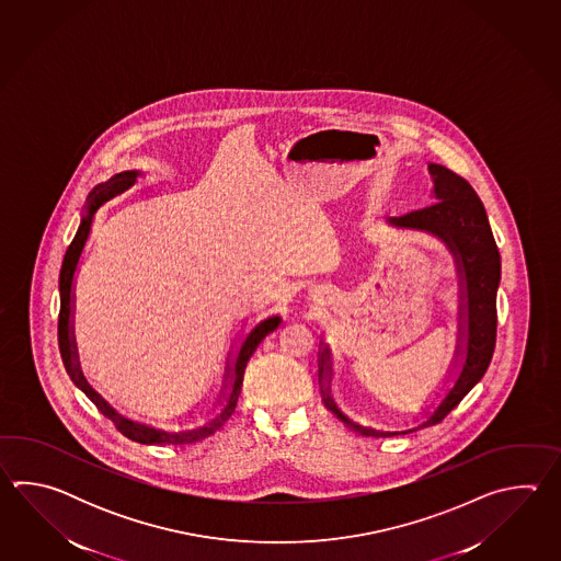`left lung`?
Returning <instances> with one entry per match:
<instances>
[{
	"mask_svg": "<svg viewBox=\"0 0 561 561\" xmlns=\"http://www.w3.org/2000/svg\"><path fill=\"white\" fill-rule=\"evenodd\" d=\"M427 168L433 179V198L437 203L427 204L403 216L387 218V222L391 227L425 230L443 240L445 247L454 254L457 275L461 278V312H459L461 327H459L457 341H466L455 348V363L459 353H463V363L454 387L447 391L442 403L431 413L427 421H423L413 430L377 431L360 427L336 409L329 393V385L322 387L327 409L333 411V415L341 419L346 427L358 431L360 435H367V437L369 435L370 437L407 435L423 427H431L435 423H442L477 382L481 381L495 348L501 259L493 232L489 227L485 208L466 179H461L459 174H455L442 164H430ZM319 377L321 381L324 379L331 381L329 346H324L321 353Z\"/></svg>",
	"mask_w": 561,
	"mask_h": 561,
	"instance_id": "left-lung-1",
	"label": "left lung"
}]
</instances>
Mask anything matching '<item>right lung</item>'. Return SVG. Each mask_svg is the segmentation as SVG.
I'll return each mask as SVG.
<instances>
[{"label":"right lung","mask_w":561,"mask_h":561,"mask_svg":"<svg viewBox=\"0 0 561 561\" xmlns=\"http://www.w3.org/2000/svg\"><path fill=\"white\" fill-rule=\"evenodd\" d=\"M140 172L136 170H128V172H119L116 176L104 182V184H98L94 191L88 194V201H85V213L82 216V222L78 227V232L73 237L68 251L64 254V263H61L60 271V317H58V343H60L61 360H64V367L68 370L70 379L76 382V387H80L94 403L104 417L112 419L116 430L126 435L128 439L136 443H142V445H154V443H168V445H182V443H194L201 442L204 437L213 435L216 430H220L228 417L234 413V407L239 401L240 387H242V377H244V369H247V363L252 357V353L256 351V346L261 345L264 336L268 333H273L280 317H268L266 321L259 322L254 329H252L249 336L244 339V343L240 345L239 357L234 363V369L230 377V394H228L227 405L222 409L220 415H216L213 421H208L204 427L191 431H179V433H168V431L154 430V427H148L144 423H136L130 419L122 417L119 413H116L112 407L107 405L106 401L95 393L94 389L88 385V381L80 370V363H78V353H76V343H73V331H72V309H73V276H76V268L80 263V256L84 251L85 240L90 237V230H92V220H94L95 210L107 203L110 198H114L119 192L128 191L131 184L136 182V176Z\"/></svg>","instance_id":"obj_1"}]
</instances>
